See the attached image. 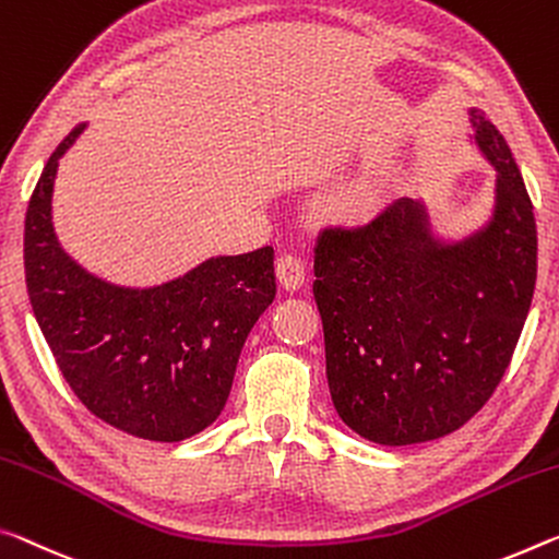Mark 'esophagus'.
<instances>
[{
  "label": "esophagus",
  "mask_w": 559,
  "mask_h": 559,
  "mask_svg": "<svg viewBox=\"0 0 559 559\" xmlns=\"http://www.w3.org/2000/svg\"><path fill=\"white\" fill-rule=\"evenodd\" d=\"M276 278L286 290H298L306 283V263L298 255H281L276 261Z\"/></svg>",
  "instance_id": "34e87169"
}]
</instances>
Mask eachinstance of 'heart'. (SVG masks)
I'll use <instances>...</instances> for the list:
<instances>
[{
  "label": "heart",
  "instance_id": "obj_1",
  "mask_svg": "<svg viewBox=\"0 0 559 559\" xmlns=\"http://www.w3.org/2000/svg\"><path fill=\"white\" fill-rule=\"evenodd\" d=\"M343 209H345V211H350V214H353V211H358V201H356V199L343 201Z\"/></svg>",
  "mask_w": 559,
  "mask_h": 559
}]
</instances>
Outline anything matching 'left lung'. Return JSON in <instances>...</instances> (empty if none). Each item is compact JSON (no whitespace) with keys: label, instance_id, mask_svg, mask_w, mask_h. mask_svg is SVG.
<instances>
[{"label":"left lung","instance_id":"8db88e82","mask_svg":"<svg viewBox=\"0 0 559 559\" xmlns=\"http://www.w3.org/2000/svg\"><path fill=\"white\" fill-rule=\"evenodd\" d=\"M467 141L495 168L490 214L457 238L420 201L358 226H328L313 296L341 420L378 445L450 436L490 401L527 321L537 228L508 141L475 106Z\"/></svg>","mask_w":559,"mask_h":559}]
</instances>
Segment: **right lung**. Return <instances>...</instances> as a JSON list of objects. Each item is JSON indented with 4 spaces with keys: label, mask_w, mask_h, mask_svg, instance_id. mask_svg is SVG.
I'll use <instances>...</instances> for the list:
<instances>
[{
    "label": "right lung",
    "mask_w": 559,
    "mask_h": 559,
    "mask_svg": "<svg viewBox=\"0 0 559 559\" xmlns=\"http://www.w3.org/2000/svg\"><path fill=\"white\" fill-rule=\"evenodd\" d=\"M49 156L24 221V273L34 318L69 388L96 418L129 436L179 442L214 423L231 393L238 356L276 298L273 248L211 255L156 286H121L86 271L61 246Z\"/></svg>",
    "instance_id": "1"
}]
</instances>
